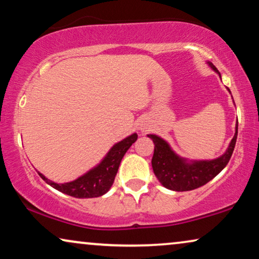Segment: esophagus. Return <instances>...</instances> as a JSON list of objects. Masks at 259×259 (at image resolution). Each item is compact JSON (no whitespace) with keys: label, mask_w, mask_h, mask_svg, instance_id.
Instances as JSON below:
<instances>
[{"label":"esophagus","mask_w":259,"mask_h":259,"mask_svg":"<svg viewBox=\"0 0 259 259\" xmlns=\"http://www.w3.org/2000/svg\"><path fill=\"white\" fill-rule=\"evenodd\" d=\"M139 130L141 133H146V132H148V125L147 124H140Z\"/></svg>","instance_id":"obj_1"}]
</instances>
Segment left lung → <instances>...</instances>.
<instances>
[{"mask_svg": "<svg viewBox=\"0 0 259 259\" xmlns=\"http://www.w3.org/2000/svg\"><path fill=\"white\" fill-rule=\"evenodd\" d=\"M207 64L222 78V74L214 65L209 61H207ZM237 135L238 122L233 139L231 140L229 147L222 156L213 160H189L175 153L170 144L162 137L149 134L148 137L153 140L155 144L153 160H151L155 177L163 187L170 191L186 192L201 187L217 177L229 163L236 146Z\"/></svg>", "mask_w": 259, "mask_h": 259, "instance_id": "obj_1", "label": "left lung"}]
</instances>
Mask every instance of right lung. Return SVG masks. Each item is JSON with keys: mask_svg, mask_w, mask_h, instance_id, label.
Listing matches in <instances>:
<instances>
[{"mask_svg": "<svg viewBox=\"0 0 259 259\" xmlns=\"http://www.w3.org/2000/svg\"><path fill=\"white\" fill-rule=\"evenodd\" d=\"M136 140L137 134L134 133L119 142L115 143L98 164H96L95 167H92L91 169L73 181L58 184V182L47 179L40 171H37V173L51 187L64 193V194L79 199L98 198V196L104 195L105 193L110 191L113 181H115L117 171H118L120 161H122L127 149L133 146V143L136 142Z\"/></svg>", "mask_w": 259, "mask_h": 259, "instance_id": "right-lung-1", "label": "right lung"}]
</instances>
